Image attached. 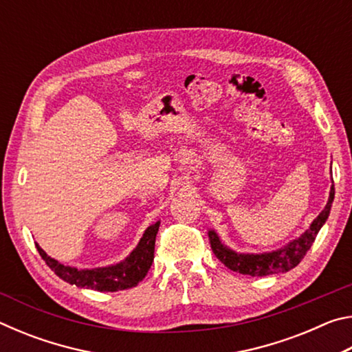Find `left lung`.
Listing matches in <instances>:
<instances>
[{
    "mask_svg": "<svg viewBox=\"0 0 352 352\" xmlns=\"http://www.w3.org/2000/svg\"><path fill=\"white\" fill-rule=\"evenodd\" d=\"M333 195H336V189H333L332 184L329 200H327L324 210L318 214L317 219H315L311 226H309V230H306L300 237H296V239L289 242L287 245H284L283 248H278L275 252L259 254L236 253L234 250L223 245L216 231L210 230L208 231V237H210L212 252L222 264H225L233 272L242 273V275L267 276L276 275V273H285L295 269V267L301 262V259L305 258L307 250L311 248L315 237H317L318 231L321 230V226L324 225L327 217H329Z\"/></svg>",
    "mask_w": 352,
    "mask_h": 352,
    "instance_id": "obj_1",
    "label": "left lung"
}]
</instances>
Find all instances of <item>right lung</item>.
Masks as SVG:
<instances>
[{
	"label": "right lung",
	"instance_id": "obj_1",
	"mask_svg": "<svg viewBox=\"0 0 352 352\" xmlns=\"http://www.w3.org/2000/svg\"><path fill=\"white\" fill-rule=\"evenodd\" d=\"M160 222H155L144 231L138 245L126 259L115 265L98 267V269H76V267L63 265L62 262L47 256L38 243H35L38 253L46 265L56 273L58 278L77 287L93 289L98 292H118L132 289L144 279L153 262L155 237H157Z\"/></svg>",
	"mask_w": 352,
	"mask_h": 352
}]
</instances>
